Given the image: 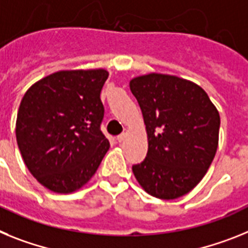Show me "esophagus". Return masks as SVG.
<instances>
[{"mask_svg": "<svg viewBox=\"0 0 248 248\" xmlns=\"http://www.w3.org/2000/svg\"><path fill=\"white\" fill-rule=\"evenodd\" d=\"M126 136H127V135L124 132L121 133V135H118V136H117V141L118 142H124V139H126Z\"/></svg>", "mask_w": 248, "mask_h": 248, "instance_id": "obj_1", "label": "esophagus"}]
</instances>
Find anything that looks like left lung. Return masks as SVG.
I'll use <instances>...</instances> for the list:
<instances>
[{"label": "left lung", "instance_id": "1", "mask_svg": "<svg viewBox=\"0 0 248 248\" xmlns=\"http://www.w3.org/2000/svg\"><path fill=\"white\" fill-rule=\"evenodd\" d=\"M147 132L145 161L132 167L140 186L161 200H175L200 184L218 147L219 113L192 81L147 73L130 81Z\"/></svg>", "mask_w": 248, "mask_h": 248}]
</instances>
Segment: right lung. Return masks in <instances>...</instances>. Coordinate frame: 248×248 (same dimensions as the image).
<instances>
[{
  "mask_svg": "<svg viewBox=\"0 0 248 248\" xmlns=\"http://www.w3.org/2000/svg\"><path fill=\"white\" fill-rule=\"evenodd\" d=\"M103 68L63 70L34 82L21 101L17 145L26 167L55 193H72L96 173L109 148L101 131Z\"/></svg>",
  "mask_w": 248,
  "mask_h": 248,
  "instance_id": "1",
  "label": "right lung"
}]
</instances>
